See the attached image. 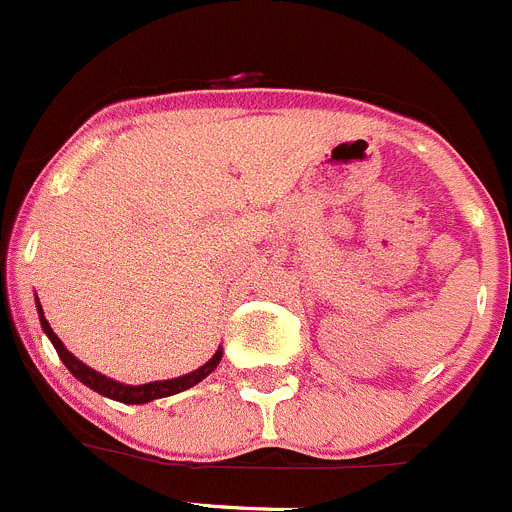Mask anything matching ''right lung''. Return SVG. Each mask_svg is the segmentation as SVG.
Instances as JSON below:
<instances>
[{
    "mask_svg": "<svg viewBox=\"0 0 512 512\" xmlns=\"http://www.w3.org/2000/svg\"><path fill=\"white\" fill-rule=\"evenodd\" d=\"M37 303V315H40V326L42 331H45V336L50 338L52 346H55L57 356L62 358V364L68 366L70 374L75 376V379L80 381V384H85L88 389L98 391L100 396H108V399L113 401H121V404H148V401L154 399H164V396H174L179 394V391H186L191 389V386H197L199 381L207 379L209 374H212L214 369L219 366V361H222V348H217V353H214L212 358H209L207 364L199 366L197 371H191V374H184V376H176V379H166V381H148V384H121V381L116 379H108L105 374H100V371L90 369V366H85L80 358H75L73 353L65 348V343L57 338V333L52 331L50 323H47L45 313H42V305L40 300L35 298Z\"/></svg>",
    "mask_w": 512,
    "mask_h": 512,
    "instance_id": "obj_1",
    "label": "right lung"
}]
</instances>
